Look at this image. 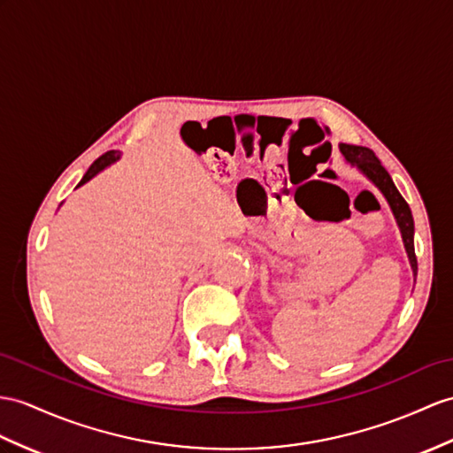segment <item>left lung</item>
I'll list each match as a JSON object with an SVG mask.
<instances>
[{
    "label": "left lung",
    "instance_id": "8db88e82",
    "mask_svg": "<svg viewBox=\"0 0 453 453\" xmlns=\"http://www.w3.org/2000/svg\"><path fill=\"white\" fill-rule=\"evenodd\" d=\"M340 151L344 153V157L351 165L359 167V171H363V174H367L372 180V184L377 186V188L384 194L386 200H388L392 211H394V217H395V220H398V226L402 230V238H403V244L407 250V256H410L413 274L417 277V257H415V246H413L415 226H413V215H411L410 205H407V202L403 200L398 188H395L388 171L382 167L372 150L363 148V146H348V143H342Z\"/></svg>",
    "mask_w": 453,
    "mask_h": 453
}]
</instances>
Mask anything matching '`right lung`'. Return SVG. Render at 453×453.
I'll return each mask as SVG.
<instances>
[{
  "label": "right lung",
  "mask_w": 453,
  "mask_h": 453,
  "mask_svg": "<svg viewBox=\"0 0 453 453\" xmlns=\"http://www.w3.org/2000/svg\"><path fill=\"white\" fill-rule=\"evenodd\" d=\"M115 159H119V153L115 151V150H111V151H105L104 153V156L102 157H97L92 165H90V169H88L86 171V174L82 176V180L79 182V186H82L84 182H88V180H90L92 179V176H96L99 171H102V169H105L107 167V165L109 163H113Z\"/></svg>",
  "instance_id": "add662e5"
}]
</instances>
